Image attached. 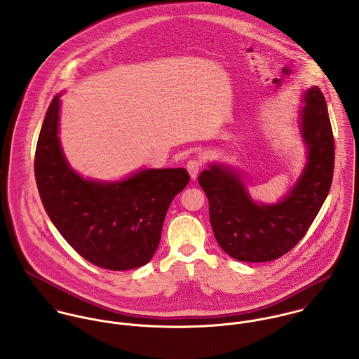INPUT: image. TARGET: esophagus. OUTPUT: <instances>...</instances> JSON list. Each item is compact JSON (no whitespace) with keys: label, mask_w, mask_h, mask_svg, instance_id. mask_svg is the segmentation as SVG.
Returning a JSON list of instances; mask_svg holds the SVG:
<instances>
[{"label":"esophagus","mask_w":359,"mask_h":359,"mask_svg":"<svg viewBox=\"0 0 359 359\" xmlns=\"http://www.w3.org/2000/svg\"><path fill=\"white\" fill-rule=\"evenodd\" d=\"M187 168H188V172L191 175L192 180H196L201 168H202V160L198 158V157H194L191 158L188 163H187Z\"/></svg>","instance_id":"esophagus-1"}]
</instances>
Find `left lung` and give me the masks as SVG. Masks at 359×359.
Returning <instances> with one entry per match:
<instances>
[{"mask_svg":"<svg viewBox=\"0 0 359 359\" xmlns=\"http://www.w3.org/2000/svg\"><path fill=\"white\" fill-rule=\"evenodd\" d=\"M300 133L307 164L287 195L275 205L256 203L232 167L210 164L199 175L208 198L210 224L221 249L245 262L276 259L307 233L333 180L334 140L327 106L313 86L303 97Z\"/></svg>","mask_w":359,"mask_h":359,"instance_id":"obj_1","label":"left lung"}]
</instances>
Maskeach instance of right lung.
<instances>
[{"mask_svg": "<svg viewBox=\"0 0 359 359\" xmlns=\"http://www.w3.org/2000/svg\"><path fill=\"white\" fill-rule=\"evenodd\" d=\"M60 94L47 110L34 157L43 205L66 242L91 264L127 271L151 261L170 203L189 182L185 168H145L117 182L84 180L60 148Z\"/></svg>", "mask_w": 359, "mask_h": 359, "instance_id": "1", "label": "right lung"}]
</instances>
